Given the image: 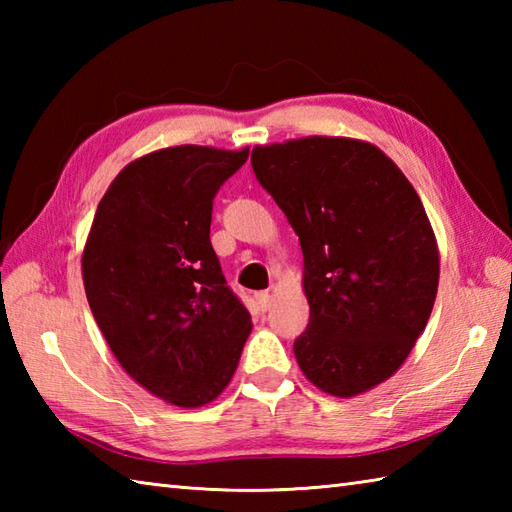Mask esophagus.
<instances>
[{
	"mask_svg": "<svg viewBox=\"0 0 512 512\" xmlns=\"http://www.w3.org/2000/svg\"><path fill=\"white\" fill-rule=\"evenodd\" d=\"M257 303H259V308H262V310L266 312L270 306H273V295H270L268 290L259 292V295H257Z\"/></svg>",
	"mask_w": 512,
	"mask_h": 512,
	"instance_id": "34e87169",
	"label": "esophagus"
}]
</instances>
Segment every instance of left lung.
Wrapping results in <instances>:
<instances>
[{"mask_svg":"<svg viewBox=\"0 0 512 512\" xmlns=\"http://www.w3.org/2000/svg\"><path fill=\"white\" fill-rule=\"evenodd\" d=\"M250 165L301 242L303 376L336 398L385 383L438 295L440 250L416 189L385 151L345 136L257 145Z\"/></svg>","mask_w":512,"mask_h":512,"instance_id":"obj_1","label":"left lung"}]
</instances>
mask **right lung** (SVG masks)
<instances>
[{"label":"right lung","instance_id":"right-lung-1","mask_svg":"<svg viewBox=\"0 0 512 512\" xmlns=\"http://www.w3.org/2000/svg\"><path fill=\"white\" fill-rule=\"evenodd\" d=\"M246 158L248 149L178 145L132 160L83 246L85 295L116 361L182 409L222 394L253 330L209 237L215 193Z\"/></svg>","mask_w":512,"mask_h":512}]
</instances>
